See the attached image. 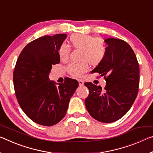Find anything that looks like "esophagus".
I'll return each mask as SVG.
<instances>
[{
  "label": "esophagus",
  "instance_id": "34e87169",
  "mask_svg": "<svg viewBox=\"0 0 153 153\" xmlns=\"http://www.w3.org/2000/svg\"><path fill=\"white\" fill-rule=\"evenodd\" d=\"M78 82H79V86H83L84 85V82L82 81V79H79Z\"/></svg>",
  "mask_w": 153,
  "mask_h": 153
}]
</instances>
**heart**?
Segmentation results:
<instances>
[{"label":"heart","instance_id":"heart-1","mask_svg":"<svg viewBox=\"0 0 153 153\" xmlns=\"http://www.w3.org/2000/svg\"><path fill=\"white\" fill-rule=\"evenodd\" d=\"M69 45L74 49L82 50L81 61L79 63H71L67 67L70 76L75 77H80L88 70V64L93 67L100 65L105 59L107 48L105 43L100 38L86 34L75 33L69 39ZM70 48L62 45L59 50L60 59L62 61L68 60L70 54Z\"/></svg>","mask_w":153,"mask_h":153}]
</instances>
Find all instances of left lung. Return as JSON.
<instances>
[{
  "label": "left lung",
  "mask_w": 153,
  "mask_h": 153,
  "mask_svg": "<svg viewBox=\"0 0 153 153\" xmlns=\"http://www.w3.org/2000/svg\"><path fill=\"white\" fill-rule=\"evenodd\" d=\"M107 53L103 61L94 69L104 76L105 88L92 82L84 83L89 90L85 105L92 117L101 123H113L131 107L138 93L140 68L136 56L122 39L105 40Z\"/></svg>",
  "instance_id": "1"
}]
</instances>
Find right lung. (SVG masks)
<instances>
[{
  "label": "right lung",
  "instance_id": "right-lung-1",
  "mask_svg": "<svg viewBox=\"0 0 153 153\" xmlns=\"http://www.w3.org/2000/svg\"><path fill=\"white\" fill-rule=\"evenodd\" d=\"M66 37L58 34L33 40L21 52L13 71L19 105L30 119L43 126L54 125L65 117L78 86V82L69 77L59 86L49 78L52 65L60 62L59 50Z\"/></svg>",
  "mask_w": 153,
  "mask_h": 153
}]
</instances>
